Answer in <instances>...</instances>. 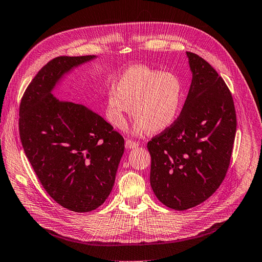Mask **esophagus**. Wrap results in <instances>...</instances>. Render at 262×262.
I'll return each mask as SVG.
<instances>
[{
  "label": "esophagus",
  "mask_w": 262,
  "mask_h": 262,
  "mask_svg": "<svg viewBox=\"0 0 262 262\" xmlns=\"http://www.w3.org/2000/svg\"><path fill=\"white\" fill-rule=\"evenodd\" d=\"M139 143H136V142H134V141H131V140H126V147L128 148V149H131V148H136V147H139Z\"/></svg>",
  "instance_id": "esophagus-1"
}]
</instances>
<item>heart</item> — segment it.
I'll return each mask as SVG.
<instances>
[{"label": "heart", "instance_id": "1", "mask_svg": "<svg viewBox=\"0 0 262 262\" xmlns=\"http://www.w3.org/2000/svg\"><path fill=\"white\" fill-rule=\"evenodd\" d=\"M182 100L183 86L175 74L134 66L121 74L117 89H108L106 115L114 127L122 129L133 106V133H158L176 121Z\"/></svg>", "mask_w": 262, "mask_h": 262}]
</instances>
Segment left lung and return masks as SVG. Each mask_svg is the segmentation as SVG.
<instances>
[{"label": "left lung", "instance_id": "left-lung-1", "mask_svg": "<svg viewBox=\"0 0 262 262\" xmlns=\"http://www.w3.org/2000/svg\"><path fill=\"white\" fill-rule=\"evenodd\" d=\"M192 83L180 115L147 144L150 185L173 210L204 203L226 176L236 130L235 110L226 83L201 56L186 52Z\"/></svg>", "mask_w": 262, "mask_h": 262}]
</instances>
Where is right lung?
Returning a JSON list of instances; mask_svg holds the SVG:
<instances>
[{"mask_svg":"<svg viewBox=\"0 0 262 262\" xmlns=\"http://www.w3.org/2000/svg\"><path fill=\"white\" fill-rule=\"evenodd\" d=\"M94 58L50 60L28 86L19 111L20 139L37 177L57 204L74 212L105 202L124 150L122 136L100 115L52 94L66 73Z\"/></svg>","mask_w":262,"mask_h":262,"instance_id":"add662e5","label":"right lung"}]
</instances>
